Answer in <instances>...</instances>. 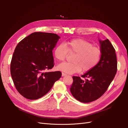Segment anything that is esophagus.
<instances>
[{"label":"esophagus","instance_id":"obj_1","mask_svg":"<svg viewBox=\"0 0 128 128\" xmlns=\"http://www.w3.org/2000/svg\"><path fill=\"white\" fill-rule=\"evenodd\" d=\"M62 76H66L67 75V74H65V73H62Z\"/></svg>","mask_w":128,"mask_h":128}]
</instances>
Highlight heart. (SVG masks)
<instances>
[{
    "label": "heart",
    "instance_id": "1",
    "mask_svg": "<svg viewBox=\"0 0 128 128\" xmlns=\"http://www.w3.org/2000/svg\"><path fill=\"white\" fill-rule=\"evenodd\" d=\"M68 52L75 54L73 62L63 63L57 66V69L68 74L88 72L98 64L102 58V51L98 46H93V44L82 38H75L65 43L60 44L54 50L55 57L62 62L67 58Z\"/></svg>",
    "mask_w": 128,
    "mask_h": 128
}]
</instances>
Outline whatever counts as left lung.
Here are the masks:
<instances>
[{
	"label": "left lung",
	"mask_w": 128,
	"mask_h": 128,
	"mask_svg": "<svg viewBox=\"0 0 128 128\" xmlns=\"http://www.w3.org/2000/svg\"><path fill=\"white\" fill-rule=\"evenodd\" d=\"M102 55L98 64L87 72L82 78L73 76L70 90L73 97L80 102L88 103L99 98L106 92L117 71L115 49L108 39L99 40Z\"/></svg>",
	"instance_id": "1"
}]
</instances>
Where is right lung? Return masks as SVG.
Wrapping results in <instances>:
<instances>
[{
    "mask_svg": "<svg viewBox=\"0 0 128 128\" xmlns=\"http://www.w3.org/2000/svg\"><path fill=\"white\" fill-rule=\"evenodd\" d=\"M60 38L55 33L33 32L16 47L10 73L16 90L26 98L43 97L62 76L60 71L46 72L54 65L52 50Z\"/></svg>",
    "mask_w": 128,
    "mask_h": 128,
    "instance_id": "add662e5",
    "label": "right lung"
}]
</instances>
